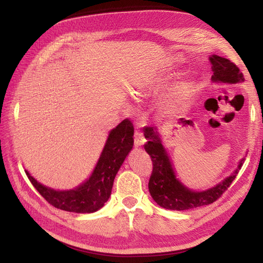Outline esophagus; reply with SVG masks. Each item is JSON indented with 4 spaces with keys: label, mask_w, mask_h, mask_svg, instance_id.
<instances>
[{
    "label": "esophagus",
    "mask_w": 263,
    "mask_h": 263,
    "mask_svg": "<svg viewBox=\"0 0 263 263\" xmlns=\"http://www.w3.org/2000/svg\"><path fill=\"white\" fill-rule=\"evenodd\" d=\"M145 141H146V139L141 132H139V130L135 132V146L140 147L145 144Z\"/></svg>",
    "instance_id": "obj_1"
}]
</instances>
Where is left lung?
I'll return each instance as SVG.
<instances>
[{
  "label": "left lung",
  "instance_id": "8db88e82",
  "mask_svg": "<svg viewBox=\"0 0 263 263\" xmlns=\"http://www.w3.org/2000/svg\"><path fill=\"white\" fill-rule=\"evenodd\" d=\"M209 60L212 65V82L221 84H238L245 81L240 70L230 60L217 54H211ZM145 150L151 157L154 164L153 174L149 180V193L154 201L161 208L170 211H186L200 206L212 204L225 192L235 180L240 170L245 158L238 162L237 169L214 186L195 191L187 187L179 180L170 156L156 127H146L144 129Z\"/></svg>",
  "mask_w": 263,
  "mask_h": 263
}]
</instances>
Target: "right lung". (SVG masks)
<instances>
[{"instance_id":"add662e5","label":"right lung","mask_w":263,"mask_h":263,"mask_svg":"<svg viewBox=\"0 0 263 263\" xmlns=\"http://www.w3.org/2000/svg\"><path fill=\"white\" fill-rule=\"evenodd\" d=\"M134 126L124 119L108 133L99 160L90 177L70 190L44 185L25 170L31 184L45 200L62 211L89 214L102 209L112 193L114 179L134 146Z\"/></svg>"}]
</instances>
